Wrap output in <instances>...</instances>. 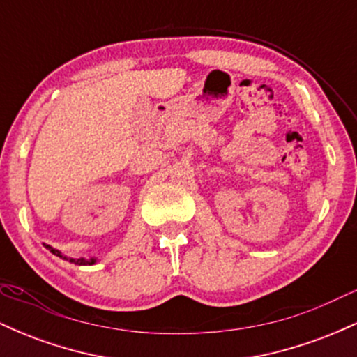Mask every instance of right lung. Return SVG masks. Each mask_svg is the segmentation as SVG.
<instances>
[{
  "label": "right lung",
  "instance_id": "1",
  "mask_svg": "<svg viewBox=\"0 0 357 357\" xmlns=\"http://www.w3.org/2000/svg\"><path fill=\"white\" fill-rule=\"evenodd\" d=\"M45 247H47V248H50V252H52V253H55L56 257H60V258H65V260L72 261V264H75V265H92V264H96V258H90V260H84V258H79V260H73V258H67V257H63V255H61V253L59 252V250H55V248L48 247V245H45Z\"/></svg>",
  "mask_w": 357,
  "mask_h": 357
}]
</instances>
